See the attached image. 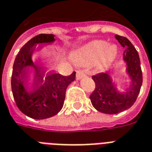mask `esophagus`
Returning <instances> with one entry per match:
<instances>
[{
  "label": "esophagus",
  "instance_id": "esophagus-1",
  "mask_svg": "<svg viewBox=\"0 0 152 152\" xmlns=\"http://www.w3.org/2000/svg\"><path fill=\"white\" fill-rule=\"evenodd\" d=\"M85 72L82 71V70H78L76 72V79L77 80H80L81 78H83V76H85Z\"/></svg>",
  "mask_w": 152,
  "mask_h": 152
}]
</instances>
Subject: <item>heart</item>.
<instances>
[{"label": "heart", "mask_w": 152, "mask_h": 152, "mask_svg": "<svg viewBox=\"0 0 152 152\" xmlns=\"http://www.w3.org/2000/svg\"><path fill=\"white\" fill-rule=\"evenodd\" d=\"M118 53L117 46H108L104 41L93 42L74 53L76 61L83 65H90L99 61L101 68L108 66L116 57Z\"/></svg>", "instance_id": "heart-1"}]
</instances>
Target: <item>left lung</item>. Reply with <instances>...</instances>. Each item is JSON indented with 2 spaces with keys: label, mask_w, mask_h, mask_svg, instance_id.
<instances>
[{
  "label": "left lung",
  "mask_w": 152,
  "mask_h": 152,
  "mask_svg": "<svg viewBox=\"0 0 152 152\" xmlns=\"http://www.w3.org/2000/svg\"><path fill=\"white\" fill-rule=\"evenodd\" d=\"M115 38L125 48L123 60L126 63V72L131 84L126 90L121 91L107 73L101 72L92 76L95 89L90 95L91 104L98 111L107 114H115L130 108L137 100L143 82L140 61L137 50L127 38L118 34Z\"/></svg>",
  "instance_id": "8db88e82"
}]
</instances>
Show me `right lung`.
I'll return each mask as SVG.
<instances>
[{
	"mask_svg": "<svg viewBox=\"0 0 152 152\" xmlns=\"http://www.w3.org/2000/svg\"><path fill=\"white\" fill-rule=\"evenodd\" d=\"M54 41L53 34H40L34 37L20 49L13 64L11 80L13 97L20 110L33 119L41 120L56 115L63 107L68 86L76 79V72L64 76L46 72L34 64L32 53L37 44ZM30 75L32 78L28 81Z\"/></svg>",
	"mask_w": 152,
	"mask_h": 152,
	"instance_id": "right-lung-1",
	"label": "right lung"
}]
</instances>
